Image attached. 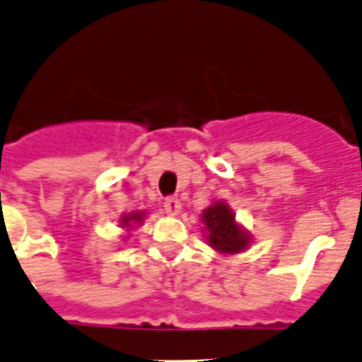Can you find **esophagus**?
I'll list each match as a JSON object with an SVG mask.
<instances>
[{"label": "esophagus", "mask_w": 362, "mask_h": 362, "mask_svg": "<svg viewBox=\"0 0 362 362\" xmlns=\"http://www.w3.org/2000/svg\"><path fill=\"white\" fill-rule=\"evenodd\" d=\"M164 209H165V213H168V214H178V213H180V209H182L180 200H178V198H175V197L165 198Z\"/></svg>", "instance_id": "1"}]
</instances>
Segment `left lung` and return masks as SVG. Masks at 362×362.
I'll use <instances>...</instances> for the list:
<instances>
[{"label":"left lung","mask_w":362,"mask_h":362,"mask_svg":"<svg viewBox=\"0 0 362 362\" xmlns=\"http://www.w3.org/2000/svg\"><path fill=\"white\" fill-rule=\"evenodd\" d=\"M205 229L209 230L207 238L213 249L220 252H240L247 249L249 238L234 221L233 213L226 204H214L202 214Z\"/></svg>","instance_id":"left-lung-1"}]
</instances>
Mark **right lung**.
I'll use <instances>...</instances> for the list:
<instances>
[{"label":"right lung","instance_id":"obj_1","mask_svg":"<svg viewBox=\"0 0 362 362\" xmlns=\"http://www.w3.org/2000/svg\"><path fill=\"white\" fill-rule=\"evenodd\" d=\"M142 220V214L135 213V214H129V216H124V220H122V226H132V223H135V221H141Z\"/></svg>","mask_w":362,"mask_h":362}]
</instances>
